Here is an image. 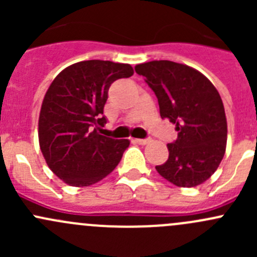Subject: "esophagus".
<instances>
[{
  "label": "esophagus",
  "instance_id": "34e87169",
  "mask_svg": "<svg viewBox=\"0 0 257 257\" xmlns=\"http://www.w3.org/2000/svg\"><path fill=\"white\" fill-rule=\"evenodd\" d=\"M134 141H136V143H138V144H142V145H144V144H148L150 142V139H134Z\"/></svg>",
  "mask_w": 257,
  "mask_h": 257
}]
</instances>
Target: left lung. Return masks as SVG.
Segmentation results:
<instances>
[{"label": "left lung", "mask_w": 257, "mask_h": 257, "mask_svg": "<svg viewBox=\"0 0 257 257\" xmlns=\"http://www.w3.org/2000/svg\"><path fill=\"white\" fill-rule=\"evenodd\" d=\"M159 103L160 116L175 124L169 158L155 169L172 184L193 188L215 173L226 149L227 123L216 88L196 69L172 61L137 64Z\"/></svg>", "instance_id": "left-lung-1"}]
</instances>
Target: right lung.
Instances as JSON below:
<instances>
[{"label": "right lung", "mask_w": 257, "mask_h": 257, "mask_svg": "<svg viewBox=\"0 0 257 257\" xmlns=\"http://www.w3.org/2000/svg\"><path fill=\"white\" fill-rule=\"evenodd\" d=\"M131 64L83 61L64 68L49 85L38 119L40 148L49 169L71 186H89L113 172L128 139L99 134L108 89L129 78Z\"/></svg>", "instance_id": "right-lung-1"}]
</instances>
